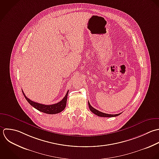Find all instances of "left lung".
I'll return each mask as SVG.
<instances>
[{"label": "left lung", "instance_id": "8db88e82", "mask_svg": "<svg viewBox=\"0 0 159 159\" xmlns=\"http://www.w3.org/2000/svg\"><path fill=\"white\" fill-rule=\"evenodd\" d=\"M88 103H89V107L90 110L95 115H96L98 116H100V117H115V116H117L121 114V113H119V114H116V115H110V114L104 113H102V112L95 109L93 107H92L89 102H88Z\"/></svg>", "mask_w": 159, "mask_h": 159}]
</instances>
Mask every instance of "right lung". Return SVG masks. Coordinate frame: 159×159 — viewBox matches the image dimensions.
Segmentation results:
<instances>
[{"instance_id":"obj_1","label":"right lung","mask_w":159,"mask_h":159,"mask_svg":"<svg viewBox=\"0 0 159 159\" xmlns=\"http://www.w3.org/2000/svg\"><path fill=\"white\" fill-rule=\"evenodd\" d=\"M23 95L25 96V98H26V100H27V102L32 106L34 108H36V110H38L39 111H41L43 113H46V114H57L59 113L60 112H61L62 111H63L64 110V108L66 107V103H67V95H68V92L69 90L67 91L66 96L64 97V98L59 102L53 104V105H43V104H41V103H38L36 102H34L33 101H31V100H30L29 98H28L26 95H25V93H23V92L22 91Z\"/></svg>"}]
</instances>
